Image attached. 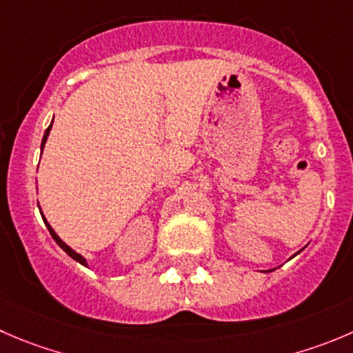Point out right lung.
Instances as JSON below:
<instances>
[{
  "instance_id": "add662e5",
  "label": "right lung",
  "mask_w": 353,
  "mask_h": 353,
  "mask_svg": "<svg viewBox=\"0 0 353 353\" xmlns=\"http://www.w3.org/2000/svg\"><path fill=\"white\" fill-rule=\"evenodd\" d=\"M50 131H51V125H50V128L46 129V132H44V136H43V143H41V150L44 148V143H46L48 136H50ZM41 153H43V152H41ZM41 215H43V212H41ZM43 221H44V224H46V228H48V231H50V234L53 236V239H54V241L58 243V246H60V248L63 250L65 253H68V255H70L72 259H74V260H77L79 263H82V265H88V262H85V259H84V256H82V255H79L77 252H74V250H72L70 246H68V245H65V243L61 241V239H60V236H58L57 232L53 231V228H51V225L48 224V221H46V219H44V215H43Z\"/></svg>"
}]
</instances>
